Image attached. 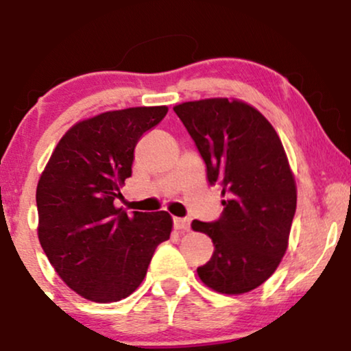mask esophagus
Masks as SVG:
<instances>
[{
	"instance_id": "esophagus-1",
	"label": "esophagus",
	"mask_w": 351,
	"mask_h": 351,
	"mask_svg": "<svg viewBox=\"0 0 351 351\" xmlns=\"http://www.w3.org/2000/svg\"><path fill=\"white\" fill-rule=\"evenodd\" d=\"M173 224L180 231H188L189 229V219L188 217H173Z\"/></svg>"
}]
</instances>
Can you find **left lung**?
Here are the masks:
<instances>
[{
  "label": "left lung",
  "instance_id": "1",
  "mask_svg": "<svg viewBox=\"0 0 351 351\" xmlns=\"http://www.w3.org/2000/svg\"><path fill=\"white\" fill-rule=\"evenodd\" d=\"M173 110L204 160L209 184H219L226 196L219 219L191 223L215 244L211 259L198 267L199 279L229 295L252 291L280 264L297 208L295 180L279 135L241 100H195Z\"/></svg>",
  "mask_w": 351,
  "mask_h": 351
}]
</instances>
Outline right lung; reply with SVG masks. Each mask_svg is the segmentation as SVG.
Returning <instances> with one entry per match:
<instances>
[{
    "label": "right lung",
    "mask_w": 351,
    "mask_h": 351,
    "mask_svg": "<svg viewBox=\"0 0 351 351\" xmlns=\"http://www.w3.org/2000/svg\"><path fill=\"white\" fill-rule=\"evenodd\" d=\"M168 107L106 112L67 130L36 189L38 236L59 277L84 299L119 302L142 284L156 245L170 239L167 211L115 208L140 136Z\"/></svg>",
    "instance_id": "add662e5"
}]
</instances>
